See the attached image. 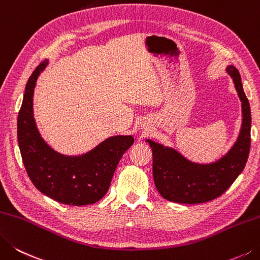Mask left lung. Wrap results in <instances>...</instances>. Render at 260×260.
Here are the masks:
<instances>
[{"instance_id":"8db88e82","label":"left lung","mask_w":260,"mask_h":260,"mask_svg":"<svg viewBox=\"0 0 260 260\" xmlns=\"http://www.w3.org/2000/svg\"><path fill=\"white\" fill-rule=\"evenodd\" d=\"M226 72L233 79L242 106V124L236 144L222 158L210 164L187 159L178 150L147 139L153 150V176L161 197L179 204H200L219 197L246 166L250 150L251 113L237 68Z\"/></svg>"}]
</instances>
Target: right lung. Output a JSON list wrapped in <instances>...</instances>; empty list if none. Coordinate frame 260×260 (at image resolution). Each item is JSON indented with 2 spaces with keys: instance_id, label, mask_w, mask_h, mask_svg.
Returning <instances> with one entry per match:
<instances>
[{
  "instance_id": "obj_1",
  "label": "right lung",
  "mask_w": 260,
  "mask_h": 260,
  "mask_svg": "<svg viewBox=\"0 0 260 260\" xmlns=\"http://www.w3.org/2000/svg\"><path fill=\"white\" fill-rule=\"evenodd\" d=\"M48 64L43 61L29 78L18 114V144L29 179L56 202L72 206L95 204L109 191L117 164L134 144L132 136H114L80 156H67L44 140L34 119L32 97L36 81Z\"/></svg>"
}]
</instances>
